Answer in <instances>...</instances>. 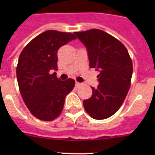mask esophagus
<instances>
[{
  "label": "esophagus",
  "instance_id": "1",
  "mask_svg": "<svg viewBox=\"0 0 155 155\" xmlns=\"http://www.w3.org/2000/svg\"><path fill=\"white\" fill-rule=\"evenodd\" d=\"M81 85V83H80V82H78V81H76V83H75V86H76L77 87H80Z\"/></svg>",
  "mask_w": 155,
  "mask_h": 155
}]
</instances>
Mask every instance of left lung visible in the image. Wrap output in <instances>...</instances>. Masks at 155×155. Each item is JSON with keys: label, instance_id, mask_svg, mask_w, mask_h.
<instances>
[{"label": "left lung", "instance_id": "left-lung-1", "mask_svg": "<svg viewBox=\"0 0 155 155\" xmlns=\"http://www.w3.org/2000/svg\"><path fill=\"white\" fill-rule=\"evenodd\" d=\"M87 50L89 66L99 71V84L92 95L84 100V108L91 118L105 120L119 110L130 87L133 63L123 43L100 29L75 31Z\"/></svg>", "mask_w": 155, "mask_h": 155}]
</instances>
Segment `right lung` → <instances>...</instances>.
<instances>
[{
	"instance_id": "add662e5",
	"label": "right lung",
	"mask_w": 155,
	"mask_h": 155,
	"mask_svg": "<svg viewBox=\"0 0 155 155\" xmlns=\"http://www.w3.org/2000/svg\"><path fill=\"white\" fill-rule=\"evenodd\" d=\"M77 39L71 32L47 30L30 41L20 53L16 68L18 84L30 113L39 120L52 121L62 113L74 79L57 78V51Z\"/></svg>"
}]
</instances>
